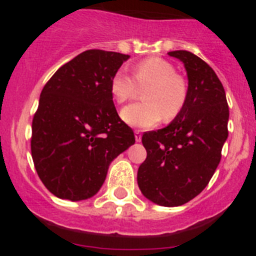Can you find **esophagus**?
<instances>
[{
  "label": "esophagus",
  "mask_w": 256,
  "mask_h": 256,
  "mask_svg": "<svg viewBox=\"0 0 256 256\" xmlns=\"http://www.w3.org/2000/svg\"><path fill=\"white\" fill-rule=\"evenodd\" d=\"M134 137H136V141L141 142V140H142V130H134Z\"/></svg>",
  "instance_id": "34e87169"
}]
</instances>
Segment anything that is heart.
I'll list each match as a JSON object with an SVG mask.
<instances>
[{"mask_svg": "<svg viewBox=\"0 0 256 256\" xmlns=\"http://www.w3.org/2000/svg\"><path fill=\"white\" fill-rule=\"evenodd\" d=\"M144 91V101L126 106L122 118L130 126L150 128L162 120L170 122L182 112L188 97V84L176 68L162 58H148L133 68V78L119 70L112 76L110 92L118 104H126Z\"/></svg>", "mask_w": 256, "mask_h": 256, "instance_id": "1", "label": "heart"}]
</instances>
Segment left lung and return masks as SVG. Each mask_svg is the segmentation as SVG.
Segmentation results:
<instances>
[{
	"label": "left lung",
	"mask_w": 256,
	"mask_h": 256,
	"mask_svg": "<svg viewBox=\"0 0 256 256\" xmlns=\"http://www.w3.org/2000/svg\"><path fill=\"white\" fill-rule=\"evenodd\" d=\"M184 64L188 97L184 108L168 126L144 132L148 151L137 182L144 198L162 206H180L208 186L228 137L224 88L216 72L188 51H170Z\"/></svg>",
	"instance_id": "1"
}]
</instances>
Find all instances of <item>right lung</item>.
Wrapping results in <instances>:
<instances>
[{
    "label": "right lung",
    "mask_w": 256,
    "mask_h": 256,
    "mask_svg": "<svg viewBox=\"0 0 256 256\" xmlns=\"http://www.w3.org/2000/svg\"><path fill=\"white\" fill-rule=\"evenodd\" d=\"M128 58L87 50L58 69L40 92L32 122V158L56 198L79 201L96 195L110 162L134 144L110 92L112 76Z\"/></svg>",
    "instance_id": "add662e5"
}]
</instances>
